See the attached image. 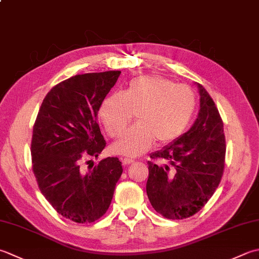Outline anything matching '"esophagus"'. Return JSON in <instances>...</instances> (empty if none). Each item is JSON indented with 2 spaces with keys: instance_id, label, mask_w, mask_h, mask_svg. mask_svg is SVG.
Here are the masks:
<instances>
[{
  "instance_id": "1",
  "label": "esophagus",
  "mask_w": 259,
  "mask_h": 259,
  "mask_svg": "<svg viewBox=\"0 0 259 259\" xmlns=\"http://www.w3.org/2000/svg\"><path fill=\"white\" fill-rule=\"evenodd\" d=\"M121 161H122L123 166H128V165L134 163V160L130 159V158H122V159H121Z\"/></svg>"
}]
</instances>
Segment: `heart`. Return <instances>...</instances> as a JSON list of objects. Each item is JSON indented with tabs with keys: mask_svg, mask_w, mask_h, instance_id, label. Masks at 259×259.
Wrapping results in <instances>:
<instances>
[{
	"mask_svg": "<svg viewBox=\"0 0 259 259\" xmlns=\"http://www.w3.org/2000/svg\"><path fill=\"white\" fill-rule=\"evenodd\" d=\"M196 109L190 86L175 84L161 76H140L129 83L124 94H110L101 104L100 118L110 137L123 133L136 113L137 123L111 146L113 154L135 157L154 145H166L184 133Z\"/></svg>",
	"mask_w": 259,
	"mask_h": 259,
	"instance_id": "heart-1",
	"label": "heart"
}]
</instances>
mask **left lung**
Masks as SVG:
<instances>
[{
    "label": "left lung",
    "mask_w": 259,
    "mask_h": 259,
    "mask_svg": "<svg viewBox=\"0 0 259 259\" xmlns=\"http://www.w3.org/2000/svg\"><path fill=\"white\" fill-rule=\"evenodd\" d=\"M200 111L191 129L150 155L146 191L154 209L167 219L190 218L213 195L224 175V122L207 91L197 83Z\"/></svg>",
    "instance_id": "left-lung-1"
}]
</instances>
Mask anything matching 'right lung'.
I'll return each mask as SVG.
<instances>
[{"mask_svg":"<svg viewBox=\"0 0 259 259\" xmlns=\"http://www.w3.org/2000/svg\"><path fill=\"white\" fill-rule=\"evenodd\" d=\"M120 74L75 75L55 85L33 124L31 159L39 190L59 214L77 224H91L108 211L123 170L118 157L89 170L83 167L106 145L96 116Z\"/></svg>","mask_w":259,"mask_h":259,"instance_id":"right-lung-1","label":"right lung"}]
</instances>
